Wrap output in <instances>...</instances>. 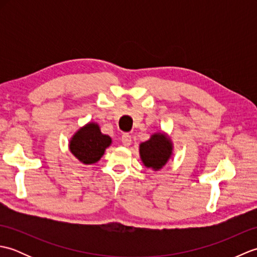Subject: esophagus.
<instances>
[{"label":"esophagus","mask_w":257,"mask_h":257,"mask_svg":"<svg viewBox=\"0 0 257 257\" xmlns=\"http://www.w3.org/2000/svg\"><path fill=\"white\" fill-rule=\"evenodd\" d=\"M132 141H133L132 136H130L129 134H123L121 136V143H122L123 146H125V147L130 146V145H132Z\"/></svg>","instance_id":"obj_1"}]
</instances>
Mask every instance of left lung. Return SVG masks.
Returning <instances> with one entry per match:
<instances>
[{"mask_svg": "<svg viewBox=\"0 0 257 257\" xmlns=\"http://www.w3.org/2000/svg\"><path fill=\"white\" fill-rule=\"evenodd\" d=\"M172 147L170 140L166 135L156 134L140 145V157L146 167L152 169H161L166 165L171 156Z\"/></svg>", "mask_w": 257, "mask_h": 257, "instance_id": "obj_1", "label": "left lung"}]
</instances>
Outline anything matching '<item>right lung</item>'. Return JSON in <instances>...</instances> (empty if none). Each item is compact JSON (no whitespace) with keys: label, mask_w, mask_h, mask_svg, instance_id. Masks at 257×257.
<instances>
[{"label":"right lung","mask_w":257,"mask_h":257,"mask_svg":"<svg viewBox=\"0 0 257 257\" xmlns=\"http://www.w3.org/2000/svg\"><path fill=\"white\" fill-rule=\"evenodd\" d=\"M110 144V137L102 135L98 124L88 123L75 134L70 140L69 149L79 161L91 165L100 159Z\"/></svg>","instance_id":"add662e5"}]
</instances>
